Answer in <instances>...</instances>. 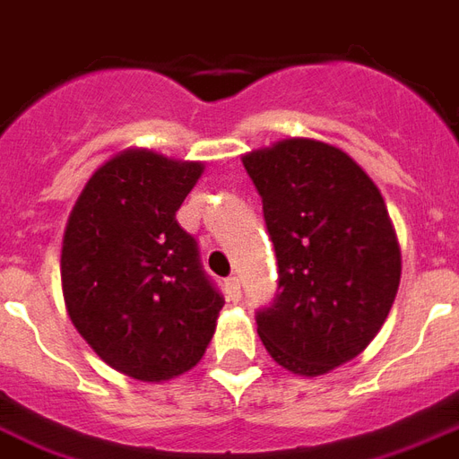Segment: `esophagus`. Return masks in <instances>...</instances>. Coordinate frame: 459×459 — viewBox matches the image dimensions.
<instances>
[{"instance_id": "esophagus-1", "label": "esophagus", "mask_w": 459, "mask_h": 459, "mask_svg": "<svg viewBox=\"0 0 459 459\" xmlns=\"http://www.w3.org/2000/svg\"><path fill=\"white\" fill-rule=\"evenodd\" d=\"M225 295L230 302H239V298H242V288H239V278H234V275H230L225 281Z\"/></svg>"}]
</instances>
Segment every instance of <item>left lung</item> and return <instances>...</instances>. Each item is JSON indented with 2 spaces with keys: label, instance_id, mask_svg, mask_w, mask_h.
<instances>
[{
  "label": "left lung",
  "instance_id": "left-lung-1",
  "mask_svg": "<svg viewBox=\"0 0 459 459\" xmlns=\"http://www.w3.org/2000/svg\"><path fill=\"white\" fill-rule=\"evenodd\" d=\"M281 295L256 315L275 363L319 377L353 360L394 305L402 251L373 178L333 144L290 137L247 152Z\"/></svg>",
  "mask_w": 459,
  "mask_h": 459
}]
</instances>
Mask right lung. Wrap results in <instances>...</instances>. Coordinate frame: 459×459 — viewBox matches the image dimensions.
<instances>
[{
  "label": "right lung",
  "instance_id": "add662e5",
  "mask_svg": "<svg viewBox=\"0 0 459 459\" xmlns=\"http://www.w3.org/2000/svg\"><path fill=\"white\" fill-rule=\"evenodd\" d=\"M203 169L130 147L96 169L67 217L65 307L96 356L127 377L164 382L188 373L215 333L225 299L177 222Z\"/></svg>",
  "mask_w": 459,
  "mask_h": 459
}]
</instances>
